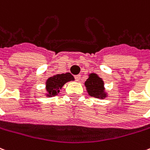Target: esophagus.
<instances>
[{
  "instance_id": "esophagus-1",
  "label": "esophagus",
  "mask_w": 150,
  "mask_h": 150,
  "mask_svg": "<svg viewBox=\"0 0 150 150\" xmlns=\"http://www.w3.org/2000/svg\"><path fill=\"white\" fill-rule=\"evenodd\" d=\"M75 79L76 81H79V79H81V75H77L75 76Z\"/></svg>"
}]
</instances>
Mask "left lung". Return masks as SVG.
I'll return each instance as SVG.
<instances>
[{"label":"left lung","mask_w":150,"mask_h":150,"mask_svg":"<svg viewBox=\"0 0 150 150\" xmlns=\"http://www.w3.org/2000/svg\"><path fill=\"white\" fill-rule=\"evenodd\" d=\"M85 86L89 95L91 97L100 99L106 98L107 94L105 92L104 82L97 74L92 73L89 75V78L85 82Z\"/></svg>","instance_id":"8db88e82"}]
</instances>
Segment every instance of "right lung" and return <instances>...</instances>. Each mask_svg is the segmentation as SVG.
Listing matches in <instances>:
<instances>
[{
	"instance_id": "right-lung-1",
	"label": "right lung",
	"mask_w": 150,
	"mask_h": 150,
	"mask_svg": "<svg viewBox=\"0 0 150 150\" xmlns=\"http://www.w3.org/2000/svg\"><path fill=\"white\" fill-rule=\"evenodd\" d=\"M74 77L70 73H65L60 75H56L52 77L49 78L46 81V90L47 95L49 97L57 95V93L60 92V90L65 83L74 80Z\"/></svg>"
}]
</instances>
